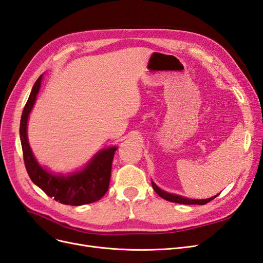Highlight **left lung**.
<instances>
[{"mask_svg":"<svg viewBox=\"0 0 263 263\" xmlns=\"http://www.w3.org/2000/svg\"><path fill=\"white\" fill-rule=\"evenodd\" d=\"M152 185H153V189L155 190V192L158 194L160 198H163L167 201L171 202H175V203H180V204H199V205H204L206 204L208 202L212 201L213 199H215L217 196L212 197L209 199H204V200H194V199H188V198H183L181 196H178V194H173V193H168L162 189H159L157 185L152 181Z\"/></svg>","mask_w":263,"mask_h":263,"instance_id":"obj_1","label":"left lung"}]
</instances>
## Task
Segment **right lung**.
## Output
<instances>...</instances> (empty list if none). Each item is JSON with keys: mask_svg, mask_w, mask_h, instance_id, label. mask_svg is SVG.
Returning a JSON list of instances; mask_svg holds the SVG:
<instances>
[{"mask_svg": "<svg viewBox=\"0 0 263 263\" xmlns=\"http://www.w3.org/2000/svg\"><path fill=\"white\" fill-rule=\"evenodd\" d=\"M41 80L42 75L33 84L29 98L24 107L20 125L26 171L33 183L37 184L47 196L62 204L78 206L96 202L105 196L109 188L111 164L117 147L112 146L98 152L85 168L67 176L53 175L42 168L33 156L27 139L28 117L40 89Z\"/></svg>", "mask_w": 263, "mask_h": 263, "instance_id": "add662e5", "label": "right lung"}]
</instances>
